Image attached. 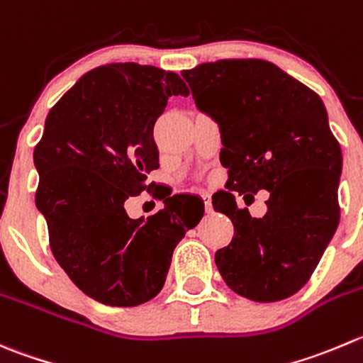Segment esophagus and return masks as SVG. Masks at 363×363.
Listing matches in <instances>:
<instances>
[{
    "instance_id": "1",
    "label": "esophagus",
    "mask_w": 363,
    "mask_h": 363,
    "mask_svg": "<svg viewBox=\"0 0 363 363\" xmlns=\"http://www.w3.org/2000/svg\"><path fill=\"white\" fill-rule=\"evenodd\" d=\"M202 199H203V207H206V213H211V211H213V202H211L209 193H203Z\"/></svg>"
}]
</instances>
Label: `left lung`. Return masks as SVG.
I'll use <instances>...</instances> for the list:
<instances>
[{
	"mask_svg": "<svg viewBox=\"0 0 363 363\" xmlns=\"http://www.w3.org/2000/svg\"><path fill=\"white\" fill-rule=\"evenodd\" d=\"M181 74L196 108L216 121L228 168L227 191L214 193L213 207L230 218L234 238L214 255L218 271L248 300L293 296L340 218L342 152L321 97L266 60H220ZM259 189L270 191L268 211L252 218L233 195Z\"/></svg>",
	"mask_w": 363,
	"mask_h": 363,
	"instance_id": "8db88e82",
	"label": "left lung"
}]
</instances>
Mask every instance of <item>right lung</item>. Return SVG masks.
<instances>
[{"label":"right lung","instance_id":"add662e5","mask_svg":"<svg viewBox=\"0 0 363 363\" xmlns=\"http://www.w3.org/2000/svg\"><path fill=\"white\" fill-rule=\"evenodd\" d=\"M188 94L175 72L110 63L81 76L45 118L33 152L40 175L35 203L48 221L55 259L99 303L136 307L152 300L175 246L203 216L195 195L167 196L163 209L136 220L124 207L160 168L152 135L168 97Z\"/></svg>","mask_w":363,"mask_h":363}]
</instances>
